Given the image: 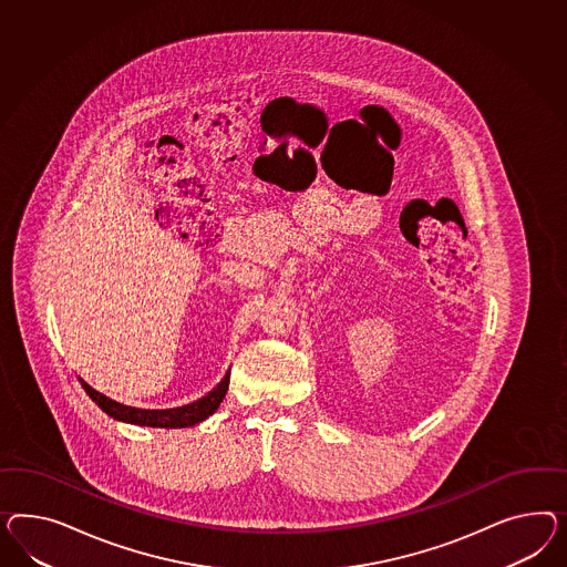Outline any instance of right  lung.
I'll list each match as a JSON object with an SVG mask.
<instances>
[{
    "label": "right lung",
    "instance_id": "obj_1",
    "mask_svg": "<svg viewBox=\"0 0 567 567\" xmlns=\"http://www.w3.org/2000/svg\"><path fill=\"white\" fill-rule=\"evenodd\" d=\"M230 369L225 373V378L216 383L215 388L196 400L177 409H161V411H151V409H136V406H127L117 400L109 399L105 394L96 392L92 385L84 382L82 378H78L80 385L84 388V392L89 394V399L109 416H113L115 421L130 423V425H140V427H158V429H182L194 427L202 421H206L210 414L216 413V409L220 406V402L225 399L227 390H229Z\"/></svg>",
    "mask_w": 567,
    "mask_h": 567
}]
</instances>
